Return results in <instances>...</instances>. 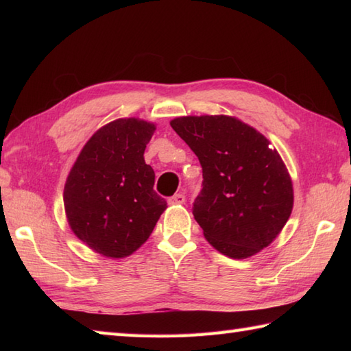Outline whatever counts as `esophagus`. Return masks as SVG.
Returning a JSON list of instances; mask_svg holds the SVG:
<instances>
[{
  "mask_svg": "<svg viewBox=\"0 0 351 351\" xmlns=\"http://www.w3.org/2000/svg\"><path fill=\"white\" fill-rule=\"evenodd\" d=\"M169 205H182L185 202V196L182 195V193H178V195L169 197Z\"/></svg>",
  "mask_w": 351,
  "mask_h": 351,
  "instance_id": "1",
  "label": "esophagus"
}]
</instances>
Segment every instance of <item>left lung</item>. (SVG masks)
I'll list each match as a JSON object with an SVG mask.
<instances>
[{
	"mask_svg": "<svg viewBox=\"0 0 351 351\" xmlns=\"http://www.w3.org/2000/svg\"><path fill=\"white\" fill-rule=\"evenodd\" d=\"M202 166L193 215L206 241L234 259L271 244L294 204L291 176L263 134L232 116H184L170 122Z\"/></svg>",
	"mask_w": 351,
	"mask_h": 351,
	"instance_id": "obj_1",
	"label": "left lung"
}]
</instances>
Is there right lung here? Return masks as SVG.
<instances>
[{
    "label": "right lung",
    "instance_id": "add662e5",
    "mask_svg": "<svg viewBox=\"0 0 351 351\" xmlns=\"http://www.w3.org/2000/svg\"><path fill=\"white\" fill-rule=\"evenodd\" d=\"M154 131V123L136 117L107 123L81 149L66 180L63 200L72 232L102 256H130L167 208L143 156Z\"/></svg>",
    "mask_w": 351,
    "mask_h": 351
}]
</instances>
